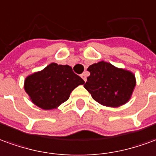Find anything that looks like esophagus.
<instances>
[{
    "mask_svg": "<svg viewBox=\"0 0 156 156\" xmlns=\"http://www.w3.org/2000/svg\"><path fill=\"white\" fill-rule=\"evenodd\" d=\"M81 78L83 79L85 81H87V75H86V73H83V74H81Z\"/></svg>",
    "mask_w": 156,
    "mask_h": 156,
    "instance_id": "esophagus-1",
    "label": "esophagus"
}]
</instances>
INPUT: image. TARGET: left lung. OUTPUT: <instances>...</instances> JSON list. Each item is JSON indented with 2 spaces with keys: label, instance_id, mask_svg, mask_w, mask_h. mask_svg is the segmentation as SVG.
Segmentation results:
<instances>
[{
  "label": "left lung",
  "instance_id": "8db88e82",
  "mask_svg": "<svg viewBox=\"0 0 156 156\" xmlns=\"http://www.w3.org/2000/svg\"><path fill=\"white\" fill-rule=\"evenodd\" d=\"M90 76L84 85L96 101L117 108L129 101L136 85L133 73L101 61L88 67Z\"/></svg>",
  "mask_w": 156,
  "mask_h": 156
}]
</instances>
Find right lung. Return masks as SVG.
<instances>
[{
    "instance_id": "obj_1",
    "label": "right lung",
    "mask_w": 156,
    "mask_h": 156,
    "mask_svg": "<svg viewBox=\"0 0 156 156\" xmlns=\"http://www.w3.org/2000/svg\"><path fill=\"white\" fill-rule=\"evenodd\" d=\"M84 83L70 66L52 63L43 70L27 76L24 89L34 104L50 110L67 101L71 91Z\"/></svg>"
}]
</instances>
